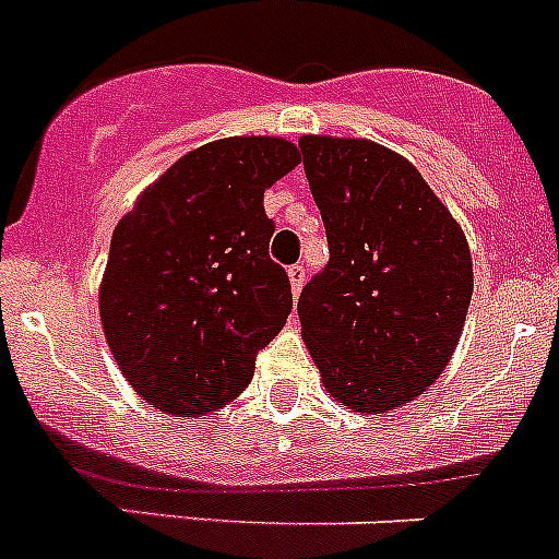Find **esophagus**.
Segmentation results:
<instances>
[{"mask_svg":"<svg viewBox=\"0 0 559 559\" xmlns=\"http://www.w3.org/2000/svg\"><path fill=\"white\" fill-rule=\"evenodd\" d=\"M305 265H290L288 269V280H290V290H294V296L301 294V288H305Z\"/></svg>","mask_w":559,"mask_h":559,"instance_id":"34e87169","label":"esophagus"}]
</instances>
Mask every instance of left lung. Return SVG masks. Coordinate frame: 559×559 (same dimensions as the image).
Returning a JSON list of instances; mask_svg holds the SVG:
<instances>
[{"label": "left lung", "instance_id": "1", "mask_svg": "<svg viewBox=\"0 0 559 559\" xmlns=\"http://www.w3.org/2000/svg\"><path fill=\"white\" fill-rule=\"evenodd\" d=\"M330 263L299 296L301 341L352 413L421 396L452 360L474 290L468 240L418 168L366 138L301 135Z\"/></svg>", "mask_w": 559, "mask_h": 559}]
</instances>
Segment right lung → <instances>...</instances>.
Here are the masks:
<instances>
[{"label": "right lung", "mask_w": 559, "mask_h": 559, "mask_svg": "<svg viewBox=\"0 0 559 559\" xmlns=\"http://www.w3.org/2000/svg\"><path fill=\"white\" fill-rule=\"evenodd\" d=\"M299 160L276 135L210 141L143 188L112 229L99 319L132 391L160 413H218L288 321L294 296L269 258L263 193Z\"/></svg>", "instance_id": "add662e5"}]
</instances>
